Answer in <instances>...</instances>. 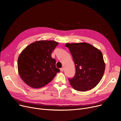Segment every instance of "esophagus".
Returning a JSON list of instances; mask_svg holds the SVG:
<instances>
[{"label": "esophagus", "mask_w": 121, "mask_h": 121, "mask_svg": "<svg viewBox=\"0 0 121 121\" xmlns=\"http://www.w3.org/2000/svg\"><path fill=\"white\" fill-rule=\"evenodd\" d=\"M60 70L61 72H63V70H64V68H61L60 69Z\"/></svg>", "instance_id": "esophagus-1"}]
</instances>
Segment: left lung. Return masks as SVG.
Here are the masks:
<instances>
[{"label": "left lung", "mask_w": 121, "mask_h": 121, "mask_svg": "<svg viewBox=\"0 0 121 121\" xmlns=\"http://www.w3.org/2000/svg\"><path fill=\"white\" fill-rule=\"evenodd\" d=\"M75 63L76 73L69 81L77 91H86L95 87L103 76L105 63L101 51L87 43H67Z\"/></svg>", "instance_id": "left-lung-1"}]
</instances>
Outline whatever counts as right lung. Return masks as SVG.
Wrapping results in <instances>:
<instances>
[{
    "mask_svg": "<svg viewBox=\"0 0 121 121\" xmlns=\"http://www.w3.org/2000/svg\"><path fill=\"white\" fill-rule=\"evenodd\" d=\"M58 45L54 41L34 42L21 52L18 59V71L23 81L33 88H40L51 82L60 70L56 67L51 54Z\"/></svg>",
    "mask_w": 121,
    "mask_h": 121,
    "instance_id": "obj_1",
    "label": "right lung"
}]
</instances>
